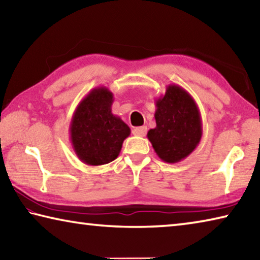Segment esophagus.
<instances>
[{
    "mask_svg": "<svg viewBox=\"0 0 260 260\" xmlns=\"http://www.w3.org/2000/svg\"><path fill=\"white\" fill-rule=\"evenodd\" d=\"M133 134L136 136H146L147 134V127L142 126V127H135L133 129Z\"/></svg>",
    "mask_w": 260,
    "mask_h": 260,
    "instance_id": "obj_1",
    "label": "esophagus"
}]
</instances>
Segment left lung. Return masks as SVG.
I'll return each instance as SVG.
<instances>
[{
    "label": "left lung",
    "mask_w": 260,
    "mask_h": 260,
    "mask_svg": "<svg viewBox=\"0 0 260 260\" xmlns=\"http://www.w3.org/2000/svg\"><path fill=\"white\" fill-rule=\"evenodd\" d=\"M156 127L147 138L162 161L183 160L199 146L203 134L200 109L195 100L179 85H169L156 100Z\"/></svg>",
    "instance_id": "8db88e82"
}]
</instances>
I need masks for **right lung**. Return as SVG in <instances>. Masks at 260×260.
Instances as JSON below:
<instances>
[{"instance_id": "right-lung-1", "label": "right lung", "mask_w": 260, "mask_h": 260, "mask_svg": "<svg viewBox=\"0 0 260 260\" xmlns=\"http://www.w3.org/2000/svg\"><path fill=\"white\" fill-rule=\"evenodd\" d=\"M113 94L107 87L91 89L74 110L70 124V140L79 159L99 166L119 156L131 128L112 113Z\"/></svg>"}]
</instances>
